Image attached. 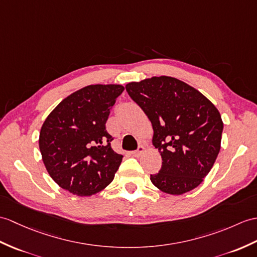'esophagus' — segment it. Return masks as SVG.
<instances>
[{
  "instance_id": "obj_1",
  "label": "esophagus",
  "mask_w": 257,
  "mask_h": 257,
  "mask_svg": "<svg viewBox=\"0 0 257 257\" xmlns=\"http://www.w3.org/2000/svg\"><path fill=\"white\" fill-rule=\"evenodd\" d=\"M145 150H146L145 146H139L138 149H137L136 151H133V156H134V157H140L141 154H142L143 152H145Z\"/></svg>"
}]
</instances>
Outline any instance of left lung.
Returning <instances> with one entry per match:
<instances>
[{"label":"left lung","instance_id":"8db88e82","mask_svg":"<svg viewBox=\"0 0 257 257\" xmlns=\"http://www.w3.org/2000/svg\"><path fill=\"white\" fill-rule=\"evenodd\" d=\"M126 91L150 119L153 146L162 157V168L150 176L154 186L171 195L196 188L220 151L223 122L216 106L171 76L131 82Z\"/></svg>","mask_w":257,"mask_h":257}]
</instances>
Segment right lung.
<instances>
[{"label": "right lung", "mask_w": 257, "mask_h": 257, "mask_svg": "<svg viewBox=\"0 0 257 257\" xmlns=\"http://www.w3.org/2000/svg\"><path fill=\"white\" fill-rule=\"evenodd\" d=\"M123 86L88 85L64 98L47 117L39 134L46 169L61 188L91 196L115 177L122 156L111 149L106 121Z\"/></svg>", "instance_id": "obj_1"}]
</instances>
